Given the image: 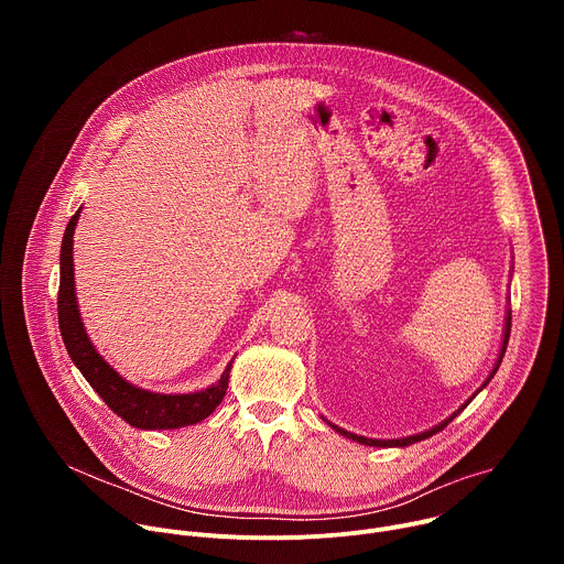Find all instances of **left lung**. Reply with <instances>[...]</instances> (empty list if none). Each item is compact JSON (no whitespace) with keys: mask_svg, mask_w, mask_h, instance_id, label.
<instances>
[{"mask_svg":"<svg viewBox=\"0 0 564 564\" xmlns=\"http://www.w3.org/2000/svg\"><path fill=\"white\" fill-rule=\"evenodd\" d=\"M509 335H511V312H509V316H507V326H505V339H502V350H500V357H498V364H496V368H494V372H491V377L496 375V370L500 368V364H502V357H505V352H507V344H509ZM491 377L485 381V386L491 381ZM470 404V399L466 401V404L459 409V411H464L466 406ZM459 411L457 413H453L448 420H444L440 426H435V429H431V431H426V433H420V435H411V437H404V440H368V437H361V435H355V433H348V431H344V429H339V426H335V424H330L337 433H341L344 437H348V440H355V442H359V444H366V446H409V444H415V442H422V440H426V437H433L435 433H440L442 429H446L457 415H459Z\"/></svg>","mask_w":564,"mask_h":564,"instance_id":"obj_1","label":"left lung"}]
</instances>
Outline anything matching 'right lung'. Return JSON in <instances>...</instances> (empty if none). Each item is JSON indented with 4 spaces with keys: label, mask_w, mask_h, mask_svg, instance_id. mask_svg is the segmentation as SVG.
Returning <instances> with one entry per match:
<instances>
[{
    "label": "right lung",
    "mask_w": 564,
    "mask_h": 564,
    "mask_svg": "<svg viewBox=\"0 0 564 564\" xmlns=\"http://www.w3.org/2000/svg\"><path fill=\"white\" fill-rule=\"evenodd\" d=\"M77 216H79V209L70 216L64 229L62 252H59L57 321H59V333L68 350V357L73 359L77 370L85 375L91 388L105 399V404L118 417H122L127 424L135 429H144V431L181 429L209 417L225 397L234 359L220 375L218 383L189 394H163V392H151V390L131 386L96 352L94 344L85 333L83 318H79V310L75 301L73 231H75Z\"/></svg>",
    "instance_id": "right-lung-1"
}]
</instances>
